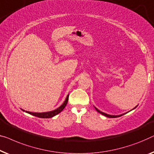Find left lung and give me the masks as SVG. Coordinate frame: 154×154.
I'll list each match as a JSON object with an SVG mask.
<instances>
[{
  "label": "left lung",
  "mask_w": 154,
  "mask_h": 154,
  "mask_svg": "<svg viewBox=\"0 0 154 154\" xmlns=\"http://www.w3.org/2000/svg\"><path fill=\"white\" fill-rule=\"evenodd\" d=\"M136 107H137V106H136ZM136 107H135V108H136ZM94 108H95V107H94ZM135 108H134L133 109H135ZM95 109H96V110H97V111L98 112L101 113V115H104V116H106V117H109V118H116V117H120V116H122L123 115H125V114H122V115H110L106 114V113H105V112H101V111H100L99 110H98V109H97V108H95Z\"/></svg>",
  "instance_id": "left-lung-1"
}]
</instances>
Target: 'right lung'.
<instances>
[{
    "label": "right lung",
    "instance_id": "1",
    "mask_svg": "<svg viewBox=\"0 0 154 154\" xmlns=\"http://www.w3.org/2000/svg\"><path fill=\"white\" fill-rule=\"evenodd\" d=\"M68 99H69V94L66 97L65 101L63 103H62L59 108H57V109H55L54 110L50 111V112H29V111H25L22 109V110L24 111V112L28 113V114L32 115L33 116H35V117H39V118H51L54 117L57 114H59L60 112H62V110L65 108V106H66L68 102Z\"/></svg>",
    "mask_w": 154,
    "mask_h": 154
}]
</instances>
